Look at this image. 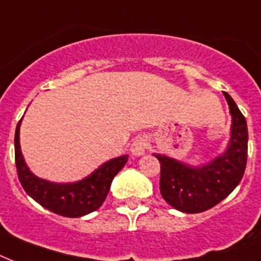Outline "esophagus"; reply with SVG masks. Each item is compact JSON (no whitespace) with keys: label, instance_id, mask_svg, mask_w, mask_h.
I'll return each mask as SVG.
<instances>
[{"label":"esophagus","instance_id":"esophagus-1","mask_svg":"<svg viewBox=\"0 0 261 261\" xmlns=\"http://www.w3.org/2000/svg\"><path fill=\"white\" fill-rule=\"evenodd\" d=\"M147 147H149V141L145 135H139L137 138H134L133 143H131V153L134 155H142L146 153Z\"/></svg>","mask_w":261,"mask_h":261}]
</instances>
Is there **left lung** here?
Here are the masks:
<instances>
[{
    "instance_id": "8db88e82",
    "label": "left lung",
    "mask_w": 261,
    "mask_h": 261,
    "mask_svg": "<svg viewBox=\"0 0 261 261\" xmlns=\"http://www.w3.org/2000/svg\"><path fill=\"white\" fill-rule=\"evenodd\" d=\"M230 108L231 138L227 150L202 168H190L165 155L154 154L161 164L160 191L176 210L196 214L222 202L239 186L248 157L247 120L234 100L223 92Z\"/></svg>"
}]
</instances>
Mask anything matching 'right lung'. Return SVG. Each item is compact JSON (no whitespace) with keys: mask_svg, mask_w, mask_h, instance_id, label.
<instances>
[{"mask_svg":"<svg viewBox=\"0 0 261 261\" xmlns=\"http://www.w3.org/2000/svg\"><path fill=\"white\" fill-rule=\"evenodd\" d=\"M20 123L21 120L17 123L14 134V160L18 180L27 194L40 206L62 217L77 218L97 210L106 200L112 178L126 165L128 157L122 155L102 164L101 167L81 181L71 184L50 182L31 173L24 163L18 142Z\"/></svg>","mask_w":261,"mask_h":261,"instance_id":"1","label":"right lung"}]
</instances>
